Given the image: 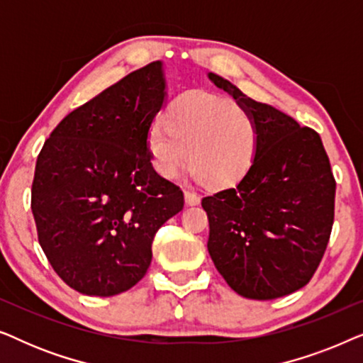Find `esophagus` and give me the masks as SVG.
I'll return each instance as SVG.
<instances>
[{"label":"esophagus","mask_w":363,"mask_h":363,"mask_svg":"<svg viewBox=\"0 0 363 363\" xmlns=\"http://www.w3.org/2000/svg\"><path fill=\"white\" fill-rule=\"evenodd\" d=\"M185 201H186V205H190V206L200 205V196H198L195 191L186 190V191H185Z\"/></svg>","instance_id":"34e87169"}]
</instances>
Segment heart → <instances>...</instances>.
Here are the masks:
<instances>
[{
  "label": "heart",
  "instance_id": "obj_1",
  "mask_svg": "<svg viewBox=\"0 0 363 363\" xmlns=\"http://www.w3.org/2000/svg\"><path fill=\"white\" fill-rule=\"evenodd\" d=\"M259 147L256 121L240 104L208 92H186L168 107L165 123L147 135L158 175L173 180L190 160L191 175L211 188L236 185L251 170Z\"/></svg>",
  "mask_w": 363,
  "mask_h": 363
}]
</instances>
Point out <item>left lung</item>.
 Listing matches in <instances>:
<instances>
[{"label":"left lung","instance_id":"1","mask_svg":"<svg viewBox=\"0 0 363 363\" xmlns=\"http://www.w3.org/2000/svg\"><path fill=\"white\" fill-rule=\"evenodd\" d=\"M256 121L259 147L235 188L201 200L210 221V252L233 291L269 301L314 276L334 225L335 180L319 133L284 112L245 96L208 72Z\"/></svg>","mask_w":363,"mask_h":363}]
</instances>
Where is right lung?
Instances as JSON below:
<instances>
[{
    "label": "right lung",
    "mask_w": 363,
    "mask_h": 363,
    "mask_svg": "<svg viewBox=\"0 0 363 363\" xmlns=\"http://www.w3.org/2000/svg\"><path fill=\"white\" fill-rule=\"evenodd\" d=\"M165 99L163 62H150L64 117L39 153L31 190L39 245L81 294L135 286L158 228L183 210V191L153 170L147 150Z\"/></svg>",
    "instance_id": "obj_1"
}]
</instances>
